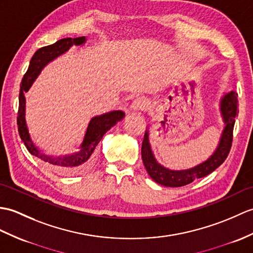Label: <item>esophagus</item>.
<instances>
[{
	"label": "esophagus",
	"mask_w": 253,
	"mask_h": 253,
	"mask_svg": "<svg viewBox=\"0 0 253 253\" xmlns=\"http://www.w3.org/2000/svg\"><path fill=\"white\" fill-rule=\"evenodd\" d=\"M146 108V102L143 98H136L132 101L130 109L132 111H143Z\"/></svg>",
	"instance_id": "1"
}]
</instances>
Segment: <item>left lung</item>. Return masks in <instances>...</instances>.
Here are the masks:
<instances>
[{
    "label": "left lung",
    "mask_w": 253,
    "mask_h": 253,
    "mask_svg": "<svg viewBox=\"0 0 253 253\" xmlns=\"http://www.w3.org/2000/svg\"><path fill=\"white\" fill-rule=\"evenodd\" d=\"M237 96V92L232 90L221 99L220 109L223 121L225 123V127L223 129L220 143L214 151V153L206 162L199 164L198 166L194 168L175 171V170H170L160 165L154 158L153 153H152L149 143V132L145 131L142 146H141V155H142L144 167L150 174V177L161 185L179 187L192 183L195 179L206 177V175L222 165L226 160L228 153H230L232 146L233 129L235 120H236L238 113Z\"/></svg>",
    "instance_id": "1"
}]
</instances>
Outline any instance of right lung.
Segmentation results:
<instances>
[{
	"instance_id": "right-lung-1",
	"label": "right lung",
	"mask_w": 253,
	"mask_h": 253,
	"mask_svg": "<svg viewBox=\"0 0 253 253\" xmlns=\"http://www.w3.org/2000/svg\"><path fill=\"white\" fill-rule=\"evenodd\" d=\"M86 42L85 37L81 38H67L57 41L56 43L41 47L40 49L34 52L32 59L30 61V66L28 68V71L23 75L20 92H19V108H18V116H17V125H18V131L20 138L25 143L28 151L34 156L40 158L44 162L47 166L52 167L64 174H75L84 171V170L90 167L91 163L95 157V151L100 140L102 139L103 134L110 130L111 127L116 125L117 122L124 119L125 113L123 111H112V112L105 113L99 116H95L89 122V125L87 127L83 143L81 145V150L76 153L66 156H47L37 149L32 142L30 134L28 131V127L25 119L26 111V98L25 92L29 90L34 80L42 71V69L49 61L54 60L58 56L62 55L63 52L69 50L70 47L73 45H82Z\"/></svg>"
}]
</instances>
